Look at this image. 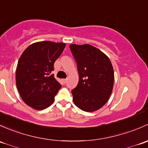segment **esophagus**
Wrapping results in <instances>:
<instances>
[{"mask_svg": "<svg viewBox=\"0 0 148 148\" xmlns=\"http://www.w3.org/2000/svg\"><path fill=\"white\" fill-rule=\"evenodd\" d=\"M63 83H66V82H67V79H63Z\"/></svg>", "mask_w": 148, "mask_h": 148, "instance_id": "34e87169", "label": "esophagus"}]
</instances>
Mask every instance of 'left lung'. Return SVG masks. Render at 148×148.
Wrapping results in <instances>:
<instances>
[{
	"label": "left lung",
	"mask_w": 148,
	"mask_h": 148,
	"mask_svg": "<svg viewBox=\"0 0 148 148\" xmlns=\"http://www.w3.org/2000/svg\"><path fill=\"white\" fill-rule=\"evenodd\" d=\"M77 63L79 81L71 92L74 104L85 112H94L109 100L114 85V71L109 58L89 44L70 45Z\"/></svg>",
	"instance_id": "1"
}]
</instances>
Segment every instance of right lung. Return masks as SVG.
I'll return each instance as SVG.
<instances>
[{"mask_svg":"<svg viewBox=\"0 0 148 148\" xmlns=\"http://www.w3.org/2000/svg\"><path fill=\"white\" fill-rule=\"evenodd\" d=\"M64 42L40 41L30 45L18 60L16 83L24 103L41 110L51 106L61 85L52 74L55 61L63 53Z\"/></svg>","mask_w":148,"mask_h":148,"instance_id":"obj_1","label":"right lung"}]
</instances>
